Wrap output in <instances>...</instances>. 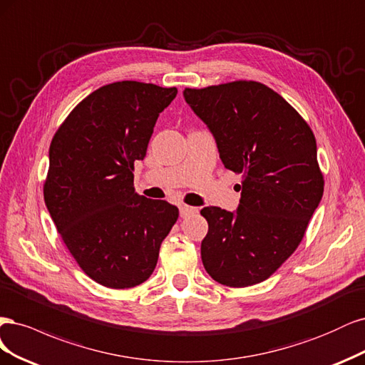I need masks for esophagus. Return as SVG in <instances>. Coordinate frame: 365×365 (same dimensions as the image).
<instances>
[{"mask_svg":"<svg viewBox=\"0 0 365 365\" xmlns=\"http://www.w3.org/2000/svg\"><path fill=\"white\" fill-rule=\"evenodd\" d=\"M197 212H198L197 207L187 206V205H180V217L182 218H186L187 215H192V214H197Z\"/></svg>","mask_w":365,"mask_h":365,"instance_id":"34e87169","label":"esophagus"}]
</instances>
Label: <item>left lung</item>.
<instances>
[{
  "instance_id": "1",
  "label": "left lung",
  "mask_w": 365,
  "mask_h": 365,
  "mask_svg": "<svg viewBox=\"0 0 365 365\" xmlns=\"http://www.w3.org/2000/svg\"><path fill=\"white\" fill-rule=\"evenodd\" d=\"M186 103L214 135L227 170L242 174L237 212L207 206L202 261L218 284L268 279L302 242L324 180L308 123L259 81L186 88Z\"/></svg>"
}]
</instances>
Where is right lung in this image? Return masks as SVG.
Returning a JSON list of instances; mask_svg holds the SVG:
<instances>
[{
	"label": "right lung",
	"mask_w": 365,
	"mask_h": 365,
	"mask_svg": "<svg viewBox=\"0 0 365 365\" xmlns=\"http://www.w3.org/2000/svg\"><path fill=\"white\" fill-rule=\"evenodd\" d=\"M175 96V88L115 81L81 100L53 136L45 205L76 262L103 287L145 282L179 218L178 207L133 186L135 162Z\"/></svg>",
	"instance_id": "add662e5"
}]
</instances>
